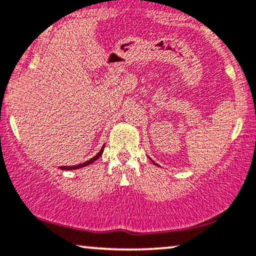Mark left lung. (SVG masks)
I'll return each mask as SVG.
<instances>
[{"instance_id":"8db88e82","label":"left lung","mask_w":256,"mask_h":256,"mask_svg":"<svg viewBox=\"0 0 256 256\" xmlns=\"http://www.w3.org/2000/svg\"><path fill=\"white\" fill-rule=\"evenodd\" d=\"M152 162H154V160H152Z\"/></svg>"}]
</instances>
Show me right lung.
Listing matches in <instances>:
<instances>
[{
	"label": "right lung",
	"instance_id": "add662e5",
	"mask_svg": "<svg viewBox=\"0 0 256 256\" xmlns=\"http://www.w3.org/2000/svg\"><path fill=\"white\" fill-rule=\"evenodd\" d=\"M104 148H105V145L102 148V150H100L98 154H96L94 157H92L90 158V160H87V162H85V163H82V164H78V166H60V169L61 170H74V169H80V168H84V166H90V164H92L93 162H96V160H98V158L102 156V151H104Z\"/></svg>",
	"mask_w": 256,
	"mask_h": 256
}]
</instances>
